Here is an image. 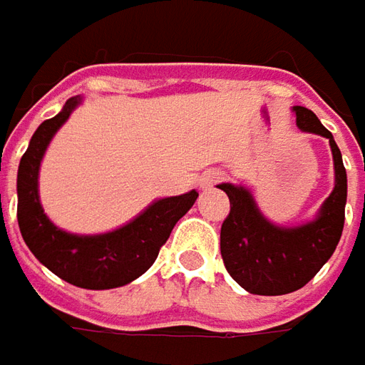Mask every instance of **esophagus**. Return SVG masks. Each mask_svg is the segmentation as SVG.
<instances>
[{"mask_svg": "<svg viewBox=\"0 0 365 365\" xmlns=\"http://www.w3.org/2000/svg\"><path fill=\"white\" fill-rule=\"evenodd\" d=\"M220 180H222L220 171H207V173H204V175L200 178V185H202L204 190H210L212 185H216Z\"/></svg>", "mask_w": 365, "mask_h": 365, "instance_id": "esophagus-1", "label": "esophagus"}]
</instances>
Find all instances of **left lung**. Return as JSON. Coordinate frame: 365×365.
I'll return each instance as SVG.
<instances>
[{
	"label": "left lung",
	"instance_id": "left-lung-1",
	"mask_svg": "<svg viewBox=\"0 0 365 365\" xmlns=\"http://www.w3.org/2000/svg\"><path fill=\"white\" fill-rule=\"evenodd\" d=\"M297 127L329 139L335 187L315 220L295 228L269 222L242 185L220 183L230 200V214L222 224L220 252L236 283L252 295H287L305 284L331 258L346 220L347 175L333 135L305 107H293Z\"/></svg>",
	"mask_w": 365,
	"mask_h": 365
}]
</instances>
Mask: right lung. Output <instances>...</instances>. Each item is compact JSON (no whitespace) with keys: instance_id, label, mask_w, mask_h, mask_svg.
Returning <instances> with one entry per match:
<instances>
[{"instance_id":"obj_1","label":"right lung","mask_w":365,"mask_h":365,"mask_svg":"<svg viewBox=\"0 0 365 365\" xmlns=\"http://www.w3.org/2000/svg\"><path fill=\"white\" fill-rule=\"evenodd\" d=\"M81 105L72 96L56 117L44 120L30 139L18 170V224L24 242L46 269L81 289H115L149 269L173 226L194 206L197 192L153 202L137 218L107 234H70L54 226L38 195V173L48 143Z\"/></svg>"}]
</instances>
